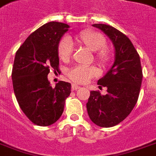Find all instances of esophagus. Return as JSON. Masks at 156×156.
<instances>
[{"label": "esophagus", "mask_w": 156, "mask_h": 156, "mask_svg": "<svg viewBox=\"0 0 156 156\" xmlns=\"http://www.w3.org/2000/svg\"><path fill=\"white\" fill-rule=\"evenodd\" d=\"M79 88H80V87L78 85H77V84H75V83H73V84H72V89H73V90H77V89H78Z\"/></svg>", "instance_id": "1"}]
</instances>
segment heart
<instances>
[{"label": "heart", "instance_id": "1", "mask_svg": "<svg viewBox=\"0 0 156 156\" xmlns=\"http://www.w3.org/2000/svg\"><path fill=\"white\" fill-rule=\"evenodd\" d=\"M79 40L91 51L96 52L97 60L105 64L110 59V53L105 48L106 40L101 33L92 30H86L79 34ZM74 51L73 41L69 36H65L60 41L58 54L62 61L69 60ZM100 74L98 68L94 66L76 65L67 71V76L75 83H85L91 78Z\"/></svg>", "mask_w": 156, "mask_h": 156}]
</instances>
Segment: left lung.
Returning <instances> with one entry per match:
<instances>
[{
  "instance_id": "8db88e82",
  "label": "left lung",
  "mask_w": 156,
  "mask_h": 156,
  "mask_svg": "<svg viewBox=\"0 0 156 156\" xmlns=\"http://www.w3.org/2000/svg\"><path fill=\"white\" fill-rule=\"evenodd\" d=\"M112 40L115 47V62L103 78L98 80L100 87H106L107 94L91 91L87 111L90 120L97 126L111 127L127 117L138 101L143 73L139 55L124 34L110 25L96 23Z\"/></svg>"
}]
</instances>
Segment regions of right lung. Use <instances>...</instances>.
Returning a JSON list of instances; mask_svg holds the SVG:
<instances>
[{
  "label": "right lung",
  "instance_id": "add662e5",
  "mask_svg": "<svg viewBox=\"0 0 156 156\" xmlns=\"http://www.w3.org/2000/svg\"><path fill=\"white\" fill-rule=\"evenodd\" d=\"M69 25L50 22L29 35L16 52L12 78L18 105L33 123L46 127L59 119L71 83L60 81L52 88L47 75L59 72L58 45Z\"/></svg>",
  "mask_w": 156,
  "mask_h": 156
}]
</instances>
